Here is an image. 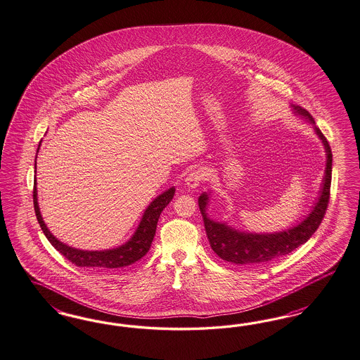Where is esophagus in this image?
Wrapping results in <instances>:
<instances>
[{"mask_svg":"<svg viewBox=\"0 0 360 360\" xmlns=\"http://www.w3.org/2000/svg\"><path fill=\"white\" fill-rule=\"evenodd\" d=\"M203 175L205 174H203V170H201V169L190 172V173L187 174L186 179H185L187 187L195 188V187L200 186V184H201L202 179H203Z\"/></svg>","mask_w":360,"mask_h":360,"instance_id":"1","label":"esophagus"}]
</instances>
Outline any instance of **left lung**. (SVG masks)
I'll return each mask as SVG.
<instances>
[{"mask_svg": "<svg viewBox=\"0 0 360 360\" xmlns=\"http://www.w3.org/2000/svg\"><path fill=\"white\" fill-rule=\"evenodd\" d=\"M297 115L308 119L315 124L312 116L299 105H292ZM319 138L324 144L327 163L326 174L323 178V186L320 190V197L314 209L305 219L299 225L289 228L287 231L277 233H245L236 231L226 224L216 222L206 214V207L209 202V195L203 193L198 198V205L203 217L205 231L207 234L209 243L218 257L229 261L236 265H262L265 262L274 261L281 256L289 255L300 245L305 244L312 234L317 231L321 219L324 218L328 202H330V188L332 178V151L328 141L321 134L320 129L315 127Z\"/></svg>", "mask_w": 360, "mask_h": 360, "instance_id": "8db88e82", "label": "left lung"}]
</instances>
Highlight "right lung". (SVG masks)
Masks as SVG:
<instances>
[{
  "label": "right lung",
  "mask_w": 360,
  "mask_h": 360,
  "mask_svg": "<svg viewBox=\"0 0 360 360\" xmlns=\"http://www.w3.org/2000/svg\"><path fill=\"white\" fill-rule=\"evenodd\" d=\"M40 146V144H39ZM39 151V148H37ZM36 169V163H34ZM36 179L33 186V205L37 221L41 226L45 237L48 241L53 245V248L58 250L65 259L71 261L76 266H86V268H95V269H114V268H123L136 262L142 259L144 255L148 252L151 243L154 240L157 224L159 216L163 212V209L173 200L175 188L170 187L165 193L158 195L154 201L148 205V207L144 210L143 217L134 233V236L129 241L122 246H117L108 250H80L72 246L63 244L58 238L49 231L46 225L44 224L43 217L40 213V207L37 203V187Z\"/></svg>",
  "instance_id": "add662e5"
}]
</instances>
